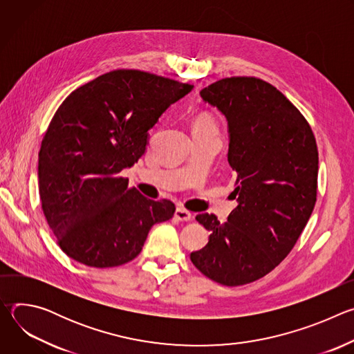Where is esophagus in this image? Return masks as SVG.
<instances>
[{"label": "esophagus", "mask_w": 354, "mask_h": 354, "mask_svg": "<svg viewBox=\"0 0 354 354\" xmlns=\"http://www.w3.org/2000/svg\"><path fill=\"white\" fill-rule=\"evenodd\" d=\"M175 217H176L179 221H189V220H192V213L187 212L186 209L178 207L176 212H175Z\"/></svg>", "instance_id": "esophagus-1"}]
</instances>
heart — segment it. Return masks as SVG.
I'll return each instance as SVG.
<instances>
[{
  "label": "heart",
  "mask_w": 354,
  "mask_h": 354,
  "mask_svg": "<svg viewBox=\"0 0 354 354\" xmlns=\"http://www.w3.org/2000/svg\"><path fill=\"white\" fill-rule=\"evenodd\" d=\"M193 130H217V124L209 113H198L193 119Z\"/></svg>",
  "instance_id": "b5f03b06"
}]
</instances>
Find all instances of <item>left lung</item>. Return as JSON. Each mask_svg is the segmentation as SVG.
<instances>
[{"mask_svg": "<svg viewBox=\"0 0 354 354\" xmlns=\"http://www.w3.org/2000/svg\"><path fill=\"white\" fill-rule=\"evenodd\" d=\"M200 96L227 118L238 206L224 224L196 216L210 238L190 259L206 277L242 286L270 273L306 228L317 201V141L301 112L261 78H223Z\"/></svg>", "mask_w": 354, "mask_h": 354, "instance_id": "left-lung-1", "label": "left lung"}]
</instances>
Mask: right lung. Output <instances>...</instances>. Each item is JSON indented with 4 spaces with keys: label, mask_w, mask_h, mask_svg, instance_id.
<instances>
[{
    "label": "right lung",
    "mask_w": 354,
    "mask_h": 354,
    "mask_svg": "<svg viewBox=\"0 0 354 354\" xmlns=\"http://www.w3.org/2000/svg\"><path fill=\"white\" fill-rule=\"evenodd\" d=\"M193 85L140 70H113L73 91L39 151L43 214L62 250L91 268L133 261L171 200L147 198L120 176L145 153L148 130Z\"/></svg>",
    "instance_id": "right-lung-1"
}]
</instances>
